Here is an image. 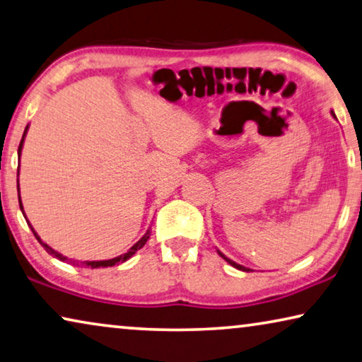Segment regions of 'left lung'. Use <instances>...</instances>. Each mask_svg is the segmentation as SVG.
<instances>
[{"label":"left lung","mask_w":362,"mask_h":362,"mask_svg":"<svg viewBox=\"0 0 362 362\" xmlns=\"http://www.w3.org/2000/svg\"><path fill=\"white\" fill-rule=\"evenodd\" d=\"M332 115H333V117H335V113H333V112H332ZM218 253H219V255H221V257H223V258H224V260H226V262H228V263H229V265H233L234 268H237V269H240V272H249V269H250V268H245V267H242V265H239V263H235V262H233V260H230V258H228V257H226L223 252H219V250H218Z\"/></svg>","instance_id":"left-lung-1"}]
</instances>
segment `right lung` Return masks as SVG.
<instances>
[{
    "label": "right lung",
    "mask_w": 362,
    "mask_h": 362,
    "mask_svg": "<svg viewBox=\"0 0 362 362\" xmlns=\"http://www.w3.org/2000/svg\"><path fill=\"white\" fill-rule=\"evenodd\" d=\"M27 129H29V125L25 127V129H24V134H23V139H21V143H19V149H18V156L21 158V151H23V144H24V138H25V134H27ZM19 175V174H18ZM18 190H19V180H18ZM19 206H21V211H23V214H24V218H25V213H24V208H23V202H21V195H19ZM25 221H27V218H25ZM27 224H29V228L32 229V233H34V235H35V239L40 242V245L43 247V249H45L48 253H50V255H53V257H57L58 260H62V262H69L71 263V265H76L78 262H74V260H71V258H68V257H64V255H62V253H58L57 250H53L52 247H48L45 242H42V239L39 237V234L35 233L34 230V228H32L30 226V223L29 221H27ZM148 239H149V230L146 234H144L141 239H139L136 244H134L132 249H129L127 253H123V255H120V257H115V258H110V260H99V262H81V265H86V267H90V268H105V267H115V265H118V263H123V262H127L128 258H132L134 253H136L139 249H141V247L146 244L148 242Z\"/></svg>",
    "instance_id": "add662e5"
}]
</instances>
